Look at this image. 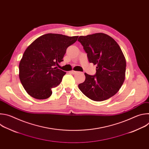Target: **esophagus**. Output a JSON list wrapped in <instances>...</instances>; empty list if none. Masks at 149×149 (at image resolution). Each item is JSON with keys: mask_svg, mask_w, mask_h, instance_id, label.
Returning <instances> with one entry per match:
<instances>
[{"mask_svg": "<svg viewBox=\"0 0 149 149\" xmlns=\"http://www.w3.org/2000/svg\"><path fill=\"white\" fill-rule=\"evenodd\" d=\"M71 74H77L78 72H77V71H74V70H72V71H71Z\"/></svg>", "mask_w": 149, "mask_h": 149, "instance_id": "34e87169", "label": "esophagus"}]
</instances>
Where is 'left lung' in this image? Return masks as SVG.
<instances>
[{
    "instance_id": "obj_1",
    "label": "left lung",
    "mask_w": 149,
    "mask_h": 149,
    "mask_svg": "<svg viewBox=\"0 0 149 149\" xmlns=\"http://www.w3.org/2000/svg\"><path fill=\"white\" fill-rule=\"evenodd\" d=\"M78 40L89 62L97 65L94 75L84 74L86 79L78 85L79 89L93 101L110 98L119 91L125 79L126 61L120 46L103 33L80 36Z\"/></svg>"
}]
</instances>
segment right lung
<instances>
[{"label":"right lung","mask_w":149,"mask_h":149,"mask_svg":"<svg viewBox=\"0 0 149 149\" xmlns=\"http://www.w3.org/2000/svg\"><path fill=\"white\" fill-rule=\"evenodd\" d=\"M78 36L47 33L35 39L26 48L19 65V79L31 97L44 100L52 95V88L61 83L66 72L56 67L63 61L67 48Z\"/></svg>","instance_id":"right-lung-1"}]
</instances>
